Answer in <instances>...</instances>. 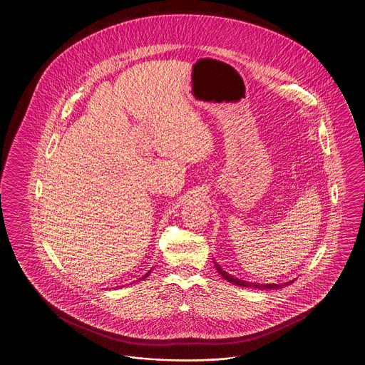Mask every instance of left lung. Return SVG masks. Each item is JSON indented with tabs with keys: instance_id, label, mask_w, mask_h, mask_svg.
Here are the masks:
<instances>
[{
	"instance_id": "left-lung-1",
	"label": "left lung",
	"mask_w": 365,
	"mask_h": 365,
	"mask_svg": "<svg viewBox=\"0 0 365 365\" xmlns=\"http://www.w3.org/2000/svg\"><path fill=\"white\" fill-rule=\"evenodd\" d=\"M214 264H215V268H217V271L220 272V275H222V277H224V279H226L227 282H230L232 284H236V286H243V287H254V289H267V290H274V289H281V287H284V286H287V284L293 283V281L286 282V283H252V282L242 281V279H237V278L232 277L230 274H227L226 271H224V269L221 268V265H220V264H217V262H214Z\"/></svg>"
}]
</instances>
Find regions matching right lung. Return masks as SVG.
<instances>
[{"label": "right lung", "mask_w": 365, "mask_h": 365, "mask_svg": "<svg viewBox=\"0 0 365 365\" xmlns=\"http://www.w3.org/2000/svg\"><path fill=\"white\" fill-rule=\"evenodd\" d=\"M150 272H151V271H148V272H147V274H145V275H144V277H141L140 279H144V278H147V277H148V275H150Z\"/></svg>", "instance_id": "add662e5"}]
</instances>
